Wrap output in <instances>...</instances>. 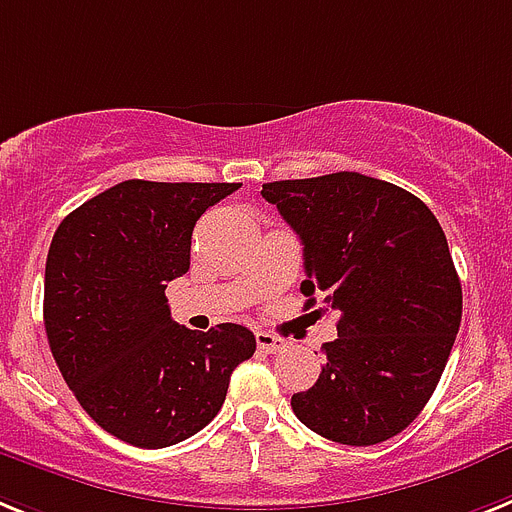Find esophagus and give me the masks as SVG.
Here are the masks:
<instances>
[{"mask_svg": "<svg viewBox=\"0 0 512 512\" xmlns=\"http://www.w3.org/2000/svg\"><path fill=\"white\" fill-rule=\"evenodd\" d=\"M257 349L265 351V354H276V351H283L289 346V341H283V338L273 336V333H265V330H257L255 333Z\"/></svg>", "mask_w": 512, "mask_h": 512, "instance_id": "34e87169", "label": "esophagus"}]
</instances>
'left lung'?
<instances>
[{
	"label": "left lung",
	"instance_id": "8db88e82",
	"mask_svg": "<svg viewBox=\"0 0 512 512\" xmlns=\"http://www.w3.org/2000/svg\"><path fill=\"white\" fill-rule=\"evenodd\" d=\"M304 244L302 294L336 312L317 382L291 395L299 422L341 445H377L435 393L461 328V281L440 221L411 192L338 171L263 184Z\"/></svg>",
	"mask_w": 512,
	"mask_h": 512
}]
</instances>
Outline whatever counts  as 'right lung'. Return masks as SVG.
<instances>
[{"mask_svg":"<svg viewBox=\"0 0 512 512\" xmlns=\"http://www.w3.org/2000/svg\"><path fill=\"white\" fill-rule=\"evenodd\" d=\"M242 184L127 179L59 223L46 257L51 354L88 416L135 448H169L213 422L255 354L244 325L171 320L166 283L190 270L192 229Z\"/></svg>","mask_w":512,"mask_h":512,"instance_id":"add662e5","label":"right lung"}]
</instances>
